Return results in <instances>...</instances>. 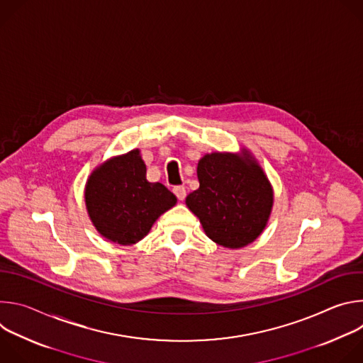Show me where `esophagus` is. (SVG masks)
<instances>
[{
  "instance_id": "esophagus-1",
  "label": "esophagus",
  "mask_w": 363,
  "mask_h": 363,
  "mask_svg": "<svg viewBox=\"0 0 363 363\" xmlns=\"http://www.w3.org/2000/svg\"><path fill=\"white\" fill-rule=\"evenodd\" d=\"M174 194L177 195V198H178L179 201H182V199L186 196V189H185V186L178 185V186L174 188Z\"/></svg>"
}]
</instances>
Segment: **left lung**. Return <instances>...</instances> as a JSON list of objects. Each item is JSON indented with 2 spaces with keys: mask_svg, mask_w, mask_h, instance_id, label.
<instances>
[{
  "mask_svg": "<svg viewBox=\"0 0 363 363\" xmlns=\"http://www.w3.org/2000/svg\"><path fill=\"white\" fill-rule=\"evenodd\" d=\"M196 175L199 188L185 202L206 235L223 247L240 248L262 234L272 211L273 189L248 155H205Z\"/></svg>",
  "mask_w": 363,
  "mask_h": 363,
  "instance_id": "8db88e82",
  "label": "left lung"
}]
</instances>
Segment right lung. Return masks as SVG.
Returning <instances> with one entry per match:
<instances>
[{"mask_svg": "<svg viewBox=\"0 0 363 363\" xmlns=\"http://www.w3.org/2000/svg\"><path fill=\"white\" fill-rule=\"evenodd\" d=\"M84 198L97 231L122 245L142 240L158 217L177 203L165 185L146 179L138 149L100 165L86 184Z\"/></svg>", "mask_w": 363, "mask_h": 363, "instance_id": "add662e5", "label": "right lung"}]
</instances>
